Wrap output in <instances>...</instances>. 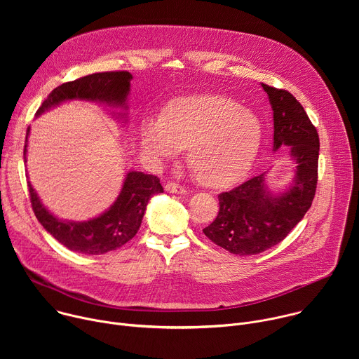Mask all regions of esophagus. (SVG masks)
Here are the masks:
<instances>
[{
    "label": "esophagus",
    "instance_id": "34e87169",
    "mask_svg": "<svg viewBox=\"0 0 359 359\" xmlns=\"http://www.w3.org/2000/svg\"><path fill=\"white\" fill-rule=\"evenodd\" d=\"M165 190H166V191H169V193H175V194H184V193H186V189H184L183 186H180V184H177V183H175V182H169V183H166Z\"/></svg>",
    "mask_w": 359,
    "mask_h": 359
}]
</instances>
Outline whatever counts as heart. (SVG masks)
<instances>
[{
  "mask_svg": "<svg viewBox=\"0 0 359 359\" xmlns=\"http://www.w3.org/2000/svg\"><path fill=\"white\" fill-rule=\"evenodd\" d=\"M262 137L259 118L217 93L176 99L162 121L147 119L140 129L144 151L158 162L189 149L187 163L193 176L210 187L240 180L257 156Z\"/></svg>",
  "mask_w": 359,
  "mask_h": 359,
  "instance_id": "1",
  "label": "heart"
}]
</instances>
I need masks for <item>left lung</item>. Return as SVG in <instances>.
<instances>
[{
	"label": "left lung",
	"mask_w": 359,
	"mask_h": 359,
	"mask_svg": "<svg viewBox=\"0 0 359 359\" xmlns=\"http://www.w3.org/2000/svg\"><path fill=\"white\" fill-rule=\"evenodd\" d=\"M262 86L273 108V149L290 146L297 166L292 183L283 193H271L263 173L219 194V215L203 233L238 255L259 254L283 241L311 208L318 180L320 137L316 126L288 90Z\"/></svg>",
	"instance_id": "1"
}]
</instances>
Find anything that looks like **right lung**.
Segmentation results:
<instances>
[{
    "mask_svg": "<svg viewBox=\"0 0 359 359\" xmlns=\"http://www.w3.org/2000/svg\"><path fill=\"white\" fill-rule=\"evenodd\" d=\"M132 75L128 71L97 72L55 88L42 102L36 116L62 102L81 99L126 108ZM29 128L27 130L28 139ZM27 139L24 158L27 153ZM32 210L43 229L67 248L82 254H105L126 244L137 233L144 210L153 194L163 193L161 180L153 175L128 172L122 190L112 206L86 222H65L55 217L39 200L28 182Z\"/></svg>",
    "mask_w": 359,
    "mask_h": 359,
    "instance_id": "obj_1",
    "label": "right lung"
}]
</instances>
